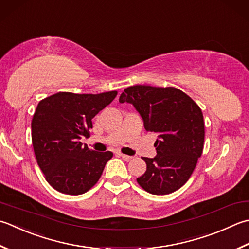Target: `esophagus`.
Wrapping results in <instances>:
<instances>
[{
  "instance_id": "esophagus-1",
  "label": "esophagus",
  "mask_w": 249,
  "mask_h": 249,
  "mask_svg": "<svg viewBox=\"0 0 249 249\" xmlns=\"http://www.w3.org/2000/svg\"><path fill=\"white\" fill-rule=\"evenodd\" d=\"M118 155H119V157H121L122 159H123L124 160H126V162H128V160H130L131 159H133V158H131V157H129V155H126V154H122V153H118Z\"/></svg>"
}]
</instances>
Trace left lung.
Here are the masks:
<instances>
[{
	"mask_svg": "<svg viewBox=\"0 0 249 249\" xmlns=\"http://www.w3.org/2000/svg\"><path fill=\"white\" fill-rule=\"evenodd\" d=\"M121 104L134 106L145 130L158 134L157 155L144 158L145 173L139 186L155 196L175 192L186 183L204 148L202 110L190 97L175 87L135 85L125 89Z\"/></svg>",
	"mask_w": 249,
	"mask_h": 249,
	"instance_id": "left-lung-1",
	"label": "left lung"
}]
</instances>
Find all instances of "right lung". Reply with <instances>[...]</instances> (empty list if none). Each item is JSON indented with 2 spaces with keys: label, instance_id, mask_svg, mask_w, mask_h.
I'll list each match as a JSON object with an SVG mask.
<instances>
[{
  "label": "right lung",
  "instance_id": "right-lung-1",
  "mask_svg": "<svg viewBox=\"0 0 249 249\" xmlns=\"http://www.w3.org/2000/svg\"><path fill=\"white\" fill-rule=\"evenodd\" d=\"M116 94L57 92L38 102L31 123L34 154L47 182L57 191L79 196L99 180L113 153L89 150L81 139L89 137L91 119Z\"/></svg>",
  "mask_w": 249,
  "mask_h": 249
}]
</instances>
